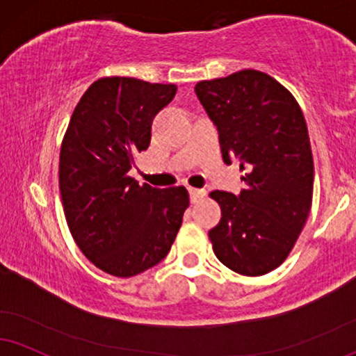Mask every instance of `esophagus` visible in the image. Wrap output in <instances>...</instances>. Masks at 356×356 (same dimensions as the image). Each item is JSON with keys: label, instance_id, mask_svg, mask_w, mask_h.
Returning <instances> with one entry per match:
<instances>
[{"label": "esophagus", "instance_id": "1", "mask_svg": "<svg viewBox=\"0 0 356 356\" xmlns=\"http://www.w3.org/2000/svg\"><path fill=\"white\" fill-rule=\"evenodd\" d=\"M204 195H206L204 190H198V188H190L191 203H198L201 198H204Z\"/></svg>", "mask_w": 356, "mask_h": 356}]
</instances>
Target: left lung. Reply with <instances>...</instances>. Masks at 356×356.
<instances>
[{
	"label": "left lung",
	"instance_id": "1",
	"mask_svg": "<svg viewBox=\"0 0 356 356\" xmlns=\"http://www.w3.org/2000/svg\"><path fill=\"white\" fill-rule=\"evenodd\" d=\"M200 102L218 127L222 160L239 161L245 190H214L221 221L209 231L216 257L241 275L277 269L304 229L314 196V156L299 102L269 74L244 69L201 81Z\"/></svg>",
	"mask_w": 356,
	"mask_h": 356
}]
</instances>
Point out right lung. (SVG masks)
Here are the masks:
<instances>
[{"instance_id":"right-lung-1","label":"right lung","mask_w":356,"mask_h":356,"mask_svg":"<svg viewBox=\"0 0 356 356\" xmlns=\"http://www.w3.org/2000/svg\"><path fill=\"white\" fill-rule=\"evenodd\" d=\"M175 84L95 81L74 108L59 155V190L74 241L100 270L131 277L170 252L190 206L185 186L138 185L129 171L147 150L152 122Z\"/></svg>"}]
</instances>
